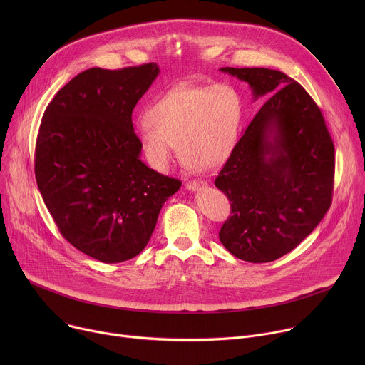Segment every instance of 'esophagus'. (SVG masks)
I'll return each instance as SVG.
<instances>
[{
	"mask_svg": "<svg viewBox=\"0 0 365 365\" xmlns=\"http://www.w3.org/2000/svg\"><path fill=\"white\" fill-rule=\"evenodd\" d=\"M185 186H186L187 190L195 192V190H199V189L206 187V183H205V182H200V180H190V182H186Z\"/></svg>",
	"mask_w": 365,
	"mask_h": 365,
	"instance_id": "obj_1",
	"label": "esophagus"
}]
</instances>
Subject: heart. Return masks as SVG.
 I'll return each instance as SVG.
<instances>
[{
  "label": "heart",
  "mask_w": 365,
  "mask_h": 365,
  "mask_svg": "<svg viewBox=\"0 0 365 365\" xmlns=\"http://www.w3.org/2000/svg\"><path fill=\"white\" fill-rule=\"evenodd\" d=\"M242 114V96L232 83H180L148 108L149 123L137 127L135 137L155 170L165 172L172 165L178 145L182 160L192 169L211 170L230 155Z\"/></svg>",
  "instance_id": "heart-1"
}]
</instances>
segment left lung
Instances as JSON below:
<instances>
[{"mask_svg":"<svg viewBox=\"0 0 365 365\" xmlns=\"http://www.w3.org/2000/svg\"><path fill=\"white\" fill-rule=\"evenodd\" d=\"M250 85L259 108L215 186L231 202L220 241L237 258L269 263L296 248L332 202L335 148L321 110L283 72L221 68Z\"/></svg>","mask_w":365,"mask_h":365,"instance_id":"1","label":"left lung"}]
</instances>
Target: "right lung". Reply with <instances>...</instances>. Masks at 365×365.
Masks as SVG:
<instances>
[{
  "label": "right lung",
  "instance_id": "1",
  "mask_svg": "<svg viewBox=\"0 0 365 365\" xmlns=\"http://www.w3.org/2000/svg\"><path fill=\"white\" fill-rule=\"evenodd\" d=\"M159 66L88 69L47 106L36 141L38 190L61 234L102 263L147 245L182 182L147 168L131 114Z\"/></svg>",
  "mask_w": 365,
  "mask_h": 365
}]
</instances>
